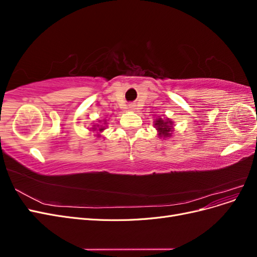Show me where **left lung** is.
Segmentation results:
<instances>
[{"label":"left lung","instance_id":"obj_1","mask_svg":"<svg viewBox=\"0 0 257 257\" xmlns=\"http://www.w3.org/2000/svg\"><path fill=\"white\" fill-rule=\"evenodd\" d=\"M172 124L173 122L169 121V120H162V119H158L157 121H155L154 125L157 126V130L159 131V135L160 137H170L172 136Z\"/></svg>","mask_w":257,"mask_h":257}]
</instances>
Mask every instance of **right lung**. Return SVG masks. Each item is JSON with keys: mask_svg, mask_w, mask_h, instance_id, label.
<instances>
[{"mask_svg": "<svg viewBox=\"0 0 257 257\" xmlns=\"http://www.w3.org/2000/svg\"><path fill=\"white\" fill-rule=\"evenodd\" d=\"M103 130H104V127H100V128H99V131H103Z\"/></svg>", "mask_w": 257, "mask_h": 257, "instance_id": "1", "label": "right lung"}]
</instances>
